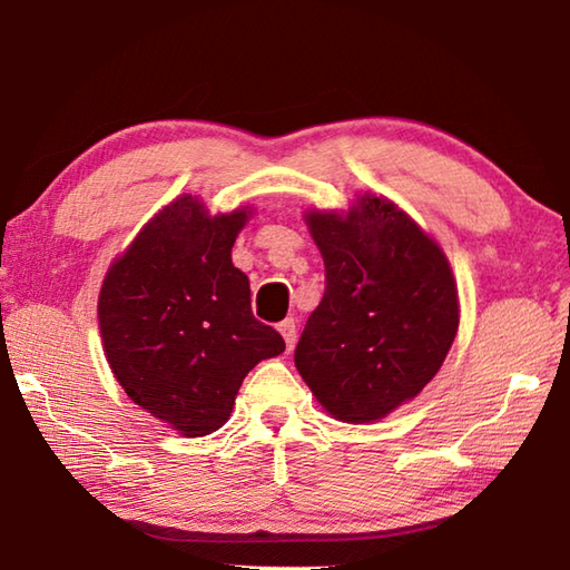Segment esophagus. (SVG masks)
<instances>
[{"instance_id":"obj_1","label":"esophagus","mask_w":570,"mask_h":570,"mask_svg":"<svg viewBox=\"0 0 570 570\" xmlns=\"http://www.w3.org/2000/svg\"><path fill=\"white\" fill-rule=\"evenodd\" d=\"M278 332H282V336H284L286 350H294V344H296V322L294 320H284L282 324H278Z\"/></svg>"}]
</instances>
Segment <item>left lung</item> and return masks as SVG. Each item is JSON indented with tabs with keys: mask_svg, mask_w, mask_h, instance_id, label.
Listing matches in <instances>:
<instances>
[{
	"mask_svg": "<svg viewBox=\"0 0 570 570\" xmlns=\"http://www.w3.org/2000/svg\"><path fill=\"white\" fill-rule=\"evenodd\" d=\"M326 292L294 362L334 420L370 424L428 387L455 342L458 284L445 250L377 193L350 210L308 208Z\"/></svg>",
	"mask_w": 570,
	"mask_h": 570,
	"instance_id": "left-lung-1",
	"label": "left lung"
}]
</instances>
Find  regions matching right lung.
I'll return each instance as SVG.
<instances>
[{"mask_svg":"<svg viewBox=\"0 0 570 570\" xmlns=\"http://www.w3.org/2000/svg\"><path fill=\"white\" fill-rule=\"evenodd\" d=\"M254 208L210 216L190 193L170 200L110 264L98 296L102 350L125 394L183 438L226 424L246 374L284 352L250 314L230 248Z\"/></svg>","mask_w":570,"mask_h":570,"instance_id":"right-lung-1","label":"right lung"}]
</instances>
